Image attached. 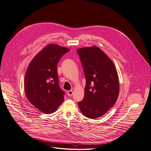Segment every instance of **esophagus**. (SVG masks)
<instances>
[{"label": "esophagus", "mask_w": 151, "mask_h": 151, "mask_svg": "<svg viewBox=\"0 0 151 151\" xmlns=\"http://www.w3.org/2000/svg\"><path fill=\"white\" fill-rule=\"evenodd\" d=\"M73 91L72 90L67 91V94H68V95L69 96H71L73 95Z\"/></svg>", "instance_id": "34e87169"}]
</instances>
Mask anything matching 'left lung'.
<instances>
[{
    "instance_id": "1",
    "label": "left lung",
    "mask_w": 151,
    "mask_h": 151,
    "mask_svg": "<svg viewBox=\"0 0 151 151\" xmlns=\"http://www.w3.org/2000/svg\"><path fill=\"white\" fill-rule=\"evenodd\" d=\"M86 84L85 96L78 103L82 114L95 119L106 113L118 99L119 82L113 61L96 46L77 50Z\"/></svg>"
}]
</instances>
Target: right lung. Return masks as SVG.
<instances>
[{
	"label": "right lung",
	"mask_w": 151,
	"mask_h": 151,
	"mask_svg": "<svg viewBox=\"0 0 151 151\" xmlns=\"http://www.w3.org/2000/svg\"><path fill=\"white\" fill-rule=\"evenodd\" d=\"M68 48L50 43L30 61L25 73L24 86L29 101L45 114H51L64 101V92L60 88L57 64Z\"/></svg>",
	"instance_id": "right-lung-1"
}]
</instances>
